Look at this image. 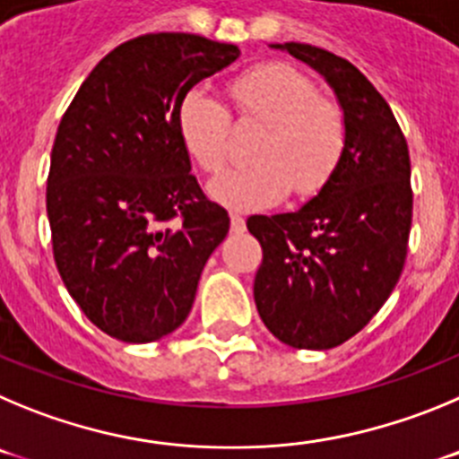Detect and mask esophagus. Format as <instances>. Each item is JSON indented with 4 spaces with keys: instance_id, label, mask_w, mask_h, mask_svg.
Wrapping results in <instances>:
<instances>
[{
    "instance_id": "esophagus-1",
    "label": "esophagus",
    "mask_w": 459,
    "mask_h": 459,
    "mask_svg": "<svg viewBox=\"0 0 459 459\" xmlns=\"http://www.w3.org/2000/svg\"><path fill=\"white\" fill-rule=\"evenodd\" d=\"M245 217H242V214H230V230H233V233H245Z\"/></svg>"
}]
</instances>
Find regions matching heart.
Returning <instances> with one entry per match:
<instances>
[{
    "label": "heart",
    "mask_w": 459,
    "mask_h": 459,
    "mask_svg": "<svg viewBox=\"0 0 459 459\" xmlns=\"http://www.w3.org/2000/svg\"><path fill=\"white\" fill-rule=\"evenodd\" d=\"M242 121L263 123L251 158L254 164L229 167L208 183L214 201L233 210L270 208L286 199L311 196L341 160L345 146L342 111L301 70L267 64L249 70L230 86ZM176 130L189 158L205 171L220 169L229 152L230 117L224 102L205 86L185 91L176 109Z\"/></svg>",
    "instance_id": "obj_1"
}]
</instances>
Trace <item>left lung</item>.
<instances>
[{"instance_id": "8db88e82", "label": "left lung", "mask_w": 459, "mask_h": 459, "mask_svg": "<svg viewBox=\"0 0 459 459\" xmlns=\"http://www.w3.org/2000/svg\"><path fill=\"white\" fill-rule=\"evenodd\" d=\"M270 48L332 86L345 146L311 201L247 220L263 247L254 299L281 342L329 350L361 332L398 283L411 229L410 151L391 107L350 61L307 43Z\"/></svg>"}]
</instances>
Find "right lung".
<instances>
[{
  "instance_id": "obj_1",
  "label": "right lung",
  "mask_w": 459,
  "mask_h": 459,
  "mask_svg": "<svg viewBox=\"0 0 459 459\" xmlns=\"http://www.w3.org/2000/svg\"><path fill=\"white\" fill-rule=\"evenodd\" d=\"M238 56V45L204 36H139L91 70L61 118L48 176L56 270L84 316L118 341L178 329L229 233V212L189 173L176 109Z\"/></svg>"
}]
</instances>
